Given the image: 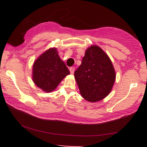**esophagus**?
I'll list each match as a JSON object with an SVG mask.
<instances>
[{
    "label": "esophagus",
    "mask_w": 147,
    "mask_h": 147,
    "mask_svg": "<svg viewBox=\"0 0 147 147\" xmlns=\"http://www.w3.org/2000/svg\"><path fill=\"white\" fill-rule=\"evenodd\" d=\"M74 71H75V67H69V71L71 74H73L74 73Z\"/></svg>",
    "instance_id": "obj_1"
}]
</instances>
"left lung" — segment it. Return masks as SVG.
Listing matches in <instances>:
<instances>
[{
	"label": "left lung",
	"instance_id": "left-lung-1",
	"mask_svg": "<svg viewBox=\"0 0 147 147\" xmlns=\"http://www.w3.org/2000/svg\"><path fill=\"white\" fill-rule=\"evenodd\" d=\"M74 76L82 97L94 102L109 94L115 82L116 74L108 56L100 47L92 45L86 50Z\"/></svg>",
	"mask_w": 147,
	"mask_h": 147
}]
</instances>
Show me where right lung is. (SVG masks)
<instances>
[{
  "instance_id": "1",
  "label": "right lung",
  "mask_w": 147,
  "mask_h": 147,
  "mask_svg": "<svg viewBox=\"0 0 147 147\" xmlns=\"http://www.w3.org/2000/svg\"><path fill=\"white\" fill-rule=\"evenodd\" d=\"M68 74L69 69L59 58L57 49L54 48L46 51L33 64L34 83L45 92L55 90Z\"/></svg>"
}]
</instances>
